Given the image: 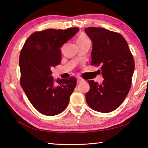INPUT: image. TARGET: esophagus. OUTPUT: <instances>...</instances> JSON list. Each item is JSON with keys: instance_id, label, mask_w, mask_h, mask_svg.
<instances>
[{"instance_id": "1", "label": "esophagus", "mask_w": 148, "mask_h": 148, "mask_svg": "<svg viewBox=\"0 0 148 148\" xmlns=\"http://www.w3.org/2000/svg\"><path fill=\"white\" fill-rule=\"evenodd\" d=\"M84 80L81 77H77V83H82V82H83Z\"/></svg>"}]
</instances>
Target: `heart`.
I'll list each match as a JSON object with an SVG mask.
<instances>
[{"mask_svg":"<svg viewBox=\"0 0 148 148\" xmlns=\"http://www.w3.org/2000/svg\"><path fill=\"white\" fill-rule=\"evenodd\" d=\"M89 40V38L84 34H81L78 36V38H77L76 42H80V41H84V40Z\"/></svg>","mask_w":148,"mask_h":148,"instance_id":"b5f03b06","label":"heart"}]
</instances>
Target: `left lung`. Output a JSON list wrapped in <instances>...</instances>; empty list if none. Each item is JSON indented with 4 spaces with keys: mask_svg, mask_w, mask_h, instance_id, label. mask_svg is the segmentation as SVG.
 <instances>
[{
    "mask_svg": "<svg viewBox=\"0 0 148 148\" xmlns=\"http://www.w3.org/2000/svg\"><path fill=\"white\" fill-rule=\"evenodd\" d=\"M85 32L92 43L91 65L101 66L104 78L101 84L87 81L90 89L86 94V102L95 111L108 113L122 104L130 91L134 70L133 56L119 33L101 27H88Z\"/></svg>",
    "mask_w": 148,
    "mask_h": 148,
    "instance_id": "obj_1",
    "label": "left lung"
}]
</instances>
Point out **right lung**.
Returning a JSON list of instances; mask_svg holds the SVG:
<instances>
[{"label":"right lung","mask_w":148,"mask_h":148,"mask_svg":"<svg viewBox=\"0 0 148 148\" xmlns=\"http://www.w3.org/2000/svg\"><path fill=\"white\" fill-rule=\"evenodd\" d=\"M79 31L49 29L36 31L25 42L20 52V84L32 106L41 114L52 116L62 113L76 86V78L57 79L51 69L61 61V47Z\"/></svg>","instance_id":"add662e5"}]
</instances>
